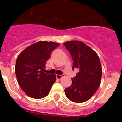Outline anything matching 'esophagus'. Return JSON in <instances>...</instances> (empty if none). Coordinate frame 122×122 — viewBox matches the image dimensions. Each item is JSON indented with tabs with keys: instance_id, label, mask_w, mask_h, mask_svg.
<instances>
[{
	"instance_id": "obj_1",
	"label": "esophagus",
	"mask_w": 122,
	"mask_h": 122,
	"mask_svg": "<svg viewBox=\"0 0 122 122\" xmlns=\"http://www.w3.org/2000/svg\"><path fill=\"white\" fill-rule=\"evenodd\" d=\"M63 76H63V74H61V75H60V74H57V75H56V78L59 80V79H60L61 78H62Z\"/></svg>"
}]
</instances>
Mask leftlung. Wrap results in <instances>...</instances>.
Listing matches in <instances>:
<instances>
[{
    "label": "left lung",
    "mask_w": 122,
    "mask_h": 122,
    "mask_svg": "<svg viewBox=\"0 0 122 122\" xmlns=\"http://www.w3.org/2000/svg\"><path fill=\"white\" fill-rule=\"evenodd\" d=\"M73 59V70L79 72L72 78V84L65 89L66 97L74 103L87 101L95 94L101 83L102 68L98 54L80 41L63 43Z\"/></svg>",
    "instance_id": "left-lung-1"
}]
</instances>
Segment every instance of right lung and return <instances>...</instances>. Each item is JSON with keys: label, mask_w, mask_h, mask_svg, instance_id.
Here are the masks:
<instances>
[{"label": "right lung", "mask_w": 122, "mask_h": 122, "mask_svg": "<svg viewBox=\"0 0 122 122\" xmlns=\"http://www.w3.org/2000/svg\"><path fill=\"white\" fill-rule=\"evenodd\" d=\"M59 46L55 42H36L22 51L15 66L17 81L29 97L35 99L45 97L56 82V74L44 73L46 61L54 49Z\"/></svg>", "instance_id": "obj_1"}]
</instances>
